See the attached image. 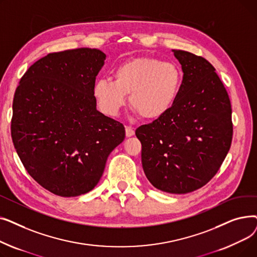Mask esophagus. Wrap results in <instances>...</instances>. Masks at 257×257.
<instances>
[{
	"mask_svg": "<svg viewBox=\"0 0 257 257\" xmlns=\"http://www.w3.org/2000/svg\"><path fill=\"white\" fill-rule=\"evenodd\" d=\"M134 136V130L131 127H126V137L130 138Z\"/></svg>",
	"mask_w": 257,
	"mask_h": 257,
	"instance_id": "obj_1",
	"label": "esophagus"
}]
</instances>
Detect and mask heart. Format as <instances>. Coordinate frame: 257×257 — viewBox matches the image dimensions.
I'll return each instance as SVG.
<instances>
[{"mask_svg":"<svg viewBox=\"0 0 257 257\" xmlns=\"http://www.w3.org/2000/svg\"><path fill=\"white\" fill-rule=\"evenodd\" d=\"M114 81L100 79L92 93L100 109L114 116L126 104L147 120H156L167 114L178 97L182 74L172 62L153 57H137L118 64L113 71Z\"/></svg>","mask_w":257,"mask_h":257,"instance_id":"b5f03b06","label":"heart"}]
</instances>
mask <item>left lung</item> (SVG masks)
Wrapping results in <instances>:
<instances>
[{"instance_id": "8db88e82", "label": "left lung", "mask_w": 257, "mask_h": 257, "mask_svg": "<svg viewBox=\"0 0 257 257\" xmlns=\"http://www.w3.org/2000/svg\"><path fill=\"white\" fill-rule=\"evenodd\" d=\"M173 52L183 72L177 100L136 134L148 180L163 192L186 194L217 174L230 149L231 104L211 63L190 52Z\"/></svg>"}]
</instances>
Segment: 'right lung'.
I'll list each match as a JSON object with an SVG mask.
<instances>
[{"instance_id":"1","label":"right lung","mask_w":257,"mask_h":257,"mask_svg":"<svg viewBox=\"0 0 257 257\" xmlns=\"http://www.w3.org/2000/svg\"><path fill=\"white\" fill-rule=\"evenodd\" d=\"M105 54L80 48L33 63L16 89L11 138L30 176L61 197L86 194L125 139L119 121L97 110L92 88Z\"/></svg>"}]
</instances>
